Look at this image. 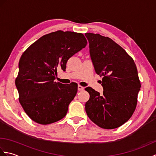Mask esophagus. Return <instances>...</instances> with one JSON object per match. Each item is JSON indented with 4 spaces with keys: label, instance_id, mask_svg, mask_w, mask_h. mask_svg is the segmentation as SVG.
I'll return each mask as SVG.
<instances>
[{
    "label": "esophagus",
    "instance_id": "obj_1",
    "mask_svg": "<svg viewBox=\"0 0 156 156\" xmlns=\"http://www.w3.org/2000/svg\"><path fill=\"white\" fill-rule=\"evenodd\" d=\"M78 90L82 91V90H84V87H82V86H80V85H78Z\"/></svg>",
    "mask_w": 156,
    "mask_h": 156
}]
</instances>
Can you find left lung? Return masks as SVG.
<instances>
[{
    "label": "left lung",
    "instance_id": "1",
    "mask_svg": "<svg viewBox=\"0 0 156 156\" xmlns=\"http://www.w3.org/2000/svg\"><path fill=\"white\" fill-rule=\"evenodd\" d=\"M96 73L102 76L103 93L90 87L85 110L90 120L103 129L120 127L133 115L141 84L136 65L125 49L100 34H85Z\"/></svg>",
    "mask_w": 156,
    "mask_h": 156
}]
</instances>
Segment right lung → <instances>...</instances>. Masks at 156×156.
I'll list each match as a JSON object with an SVG mask.
<instances>
[{
    "label": "right lung",
    "instance_id": "right-lung-1",
    "mask_svg": "<svg viewBox=\"0 0 156 156\" xmlns=\"http://www.w3.org/2000/svg\"><path fill=\"white\" fill-rule=\"evenodd\" d=\"M87 44L83 34L57 31L42 36L23 53L15 85L20 103L33 121L48 125L65 117L78 86L54 82L57 69L65 70L69 58Z\"/></svg>",
    "mask_w": 156,
    "mask_h": 156
}]
</instances>
